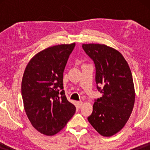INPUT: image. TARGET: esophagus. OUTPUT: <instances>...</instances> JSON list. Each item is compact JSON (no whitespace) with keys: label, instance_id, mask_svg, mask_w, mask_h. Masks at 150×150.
<instances>
[{"label":"esophagus","instance_id":"1","mask_svg":"<svg viewBox=\"0 0 150 150\" xmlns=\"http://www.w3.org/2000/svg\"><path fill=\"white\" fill-rule=\"evenodd\" d=\"M83 102H82V101L77 102V106H78V108H81L82 107V106H83Z\"/></svg>","mask_w":150,"mask_h":150}]
</instances>
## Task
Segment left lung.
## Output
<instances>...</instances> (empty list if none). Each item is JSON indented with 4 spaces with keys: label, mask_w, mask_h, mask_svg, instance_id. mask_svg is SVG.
I'll use <instances>...</instances> for the list:
<instances>
[{
    "label": "left lung",
    "mask_w": 150,
    "mask_h": 150,
    "mask_svg": "<svg viewBox=\"0 0 150 150\" xmlns=\"http://www.w3.org/2000/svg\"><path fill=\"white\" fill-rule=\"evenodd\" d=\"M82 47L95 63L97 89L103 94L95 100L88 121L102 136L111 137L124 128L134 107L132 73L126 59L115 49L99 44Z\"/></svg>",
    "instance_id": "8db88e82"
}]
</instances>
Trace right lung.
I'll return each instance as SVG.
<instances>
[{"mask_svg": "<svg viewBox=\"0 0 150 150\" xmlns=\"http://www.w3.org/2000/svg\"><path fill=\"white\" fill-rule=\"evenodd\" d=\"M75 43L51 46L30 59L22 81L24 107L38 132L52 136L61 131L75 113L67 100L63 79L67 61Z\"/></svg>", "mask_w": 150, "mask_h": 150, "instance_id": "right-lung-1", "label": "right lung"}]
</instances>
